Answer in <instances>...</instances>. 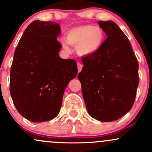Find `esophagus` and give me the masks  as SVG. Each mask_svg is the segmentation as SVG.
I'll return each instance as SVG.
<instances>
[{"label": "esophagus", "instance_id": "obj_1", "mask_svg": "<svg viewBox=\"0 0 152 152\" xmlns=\"http://www.w3.org/2000/svg\"><path fill=\"white\" fill-rule=\"evenodd\" d=\"M77 67H78V72H80L82 70V68H83V65H82L81 64H80V63H78L77 64Z\"/></svg>", "mask_w": 152, "mask_h": 152}]
</instances>
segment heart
<instances>
[{
    "label": "heart",
    "instance_id": "b5f03b06",
    "mask_svg": "<svg viewBox=\"0 0 152 152\" xmlns=\"http://www.w3.org/2000/svg\"><path fill=\"white\" fill-rule=\"evenodd\" d=\"M67 41L63 40L62 45L66 50L69 45L76 47L78 53L81 56H88L99 50L104 40V33L99 27L91 25L78 26L67 33Z\"/></svg>",
    "mask_w": 152,
    "mask_h": 152
}]
</instances>
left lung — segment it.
Returning <instances> with one entry per match:
<instances>
[{"instance_id": "1", "label": "left lung", "mask_w": 152, "mask_h": 152, "mask_svg": "<svg viewBox=\"0 0 152 152\" xmlns=\"http://www.w3.org/2000/svg\"><path fill=\"white\" fill-rule=\"evenodd\" d=\"M106 38L97 51L81 58L78 75L91 117L113 121L130 111L139 82V64L128 38L115 23L97 22Z\"/></svg>"}]
</instances>
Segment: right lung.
Listing matches in <instances>:
<instances>
[{
    "instance_id": "obj_1",
    "label": "right lung",
    "mask_w": 152,
    "mask_h": 152,
    "mask_svg": "<svg viewBox=\"0 0 152 152\" xmlns=\"http://www.w3.org/2000/svg\"><path fill=\"white\" fill-rule=\"evenodd\" d=\"M58 23L34 20L17 45L10 69V92L19 114L32 122L56 117L64 91L78 74L74 59H63Z\"/></svg>"
}]
</instances>
